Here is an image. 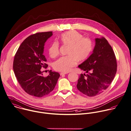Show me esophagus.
Instances as JSON below:
<instances>
[{"label":"esophagus","mask_w":131,"mask_h":131,"mask_svg":"<svg viewBox=\"0 0 131 131\" xmlns=\"http://www.w3.org/2000/svg\"><path fill=\"white\" fill-rule=\"evenodd\" d=\"M66 74V73H65V72H61V73H60V75H64V74Z\"/></svg>","instance_id":"1"}]
</instances>
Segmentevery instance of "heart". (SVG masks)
Listing matches in <instances>:
<instances>
[{
    "label": "heart",
    "mask_w": 131,
    "mask_h": 131,
    "mask_svg": "<svg viewBox=\"0 0 131 131\" xmlns=\"http://www.w3.org/2000/svg\"><path fill=\"white\" fill-rule=\"evenodd\" d=\"M63 45L69 47L67 54L57 60L53 65L56 71L68 72L75 66L77 62H82L88 59L92 52L94 45L92 40L75 30H70L62 33L59 38ZM60 45L57 41L51 43L48 48L49 56L56 58L59 54Z\"/></svg>",
    "instance_id": "1"
}]
</instances>
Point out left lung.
Returning <instances> with one entry per match:
<instances>
[{"mask_svg": "<svg viewBox=\"0 0 131 131\" xmlns=\"http://www.w3.org/2000/svg\"><path fill=\"white\" fill-rule=\"evenodd\" d=\"M93 53L81 64V69L87 74H81L77 88L83 94L94 97L106 90L113 81L117 72L115 53L104 38L95 39Z\"/></svg>", "mask_w": 131, "mask_h": 131, "instance_id": "obj_1", "label": "left lung"}]
</instances>
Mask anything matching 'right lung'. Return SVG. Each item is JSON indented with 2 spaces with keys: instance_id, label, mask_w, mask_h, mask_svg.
I'll return each mask as SVG.
<instances>
[{
  "instance_id": "obj_1",
  "label": "right lung",
  "mask_w": 131,
  "mask_h": 131,
  "mask_svg": "<svg viewBox=\"0 0 131 131\" xmlns=\"http://www.w3.org/2000/svg\"><path fill=\"white\" fill-rule=\"evenodd\" d=\"M52 32H38L26 38L15 54L13 70L21 88L30 95L42 97L54 89L60 75L49 70V74L42 75V68H47V60L43 54L45 42Z\"/></svg>"
}]
</instances>
